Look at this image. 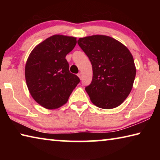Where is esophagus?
<instances>
[{
    "label": "esophagus",
    "instance_id": "34e87169",
    "mask_svg": "<svg viewBox=\"0 0 160 160\" xmlns=\"http://www.w3.org/2000/svg\"><path fill=\"white\" fill-rule=\"evenodd\" d=\"M78 76L79 77L80 79H82V73H81V72H79V73L78 74Z\"/></svg>",
    "mask_w": 160,
    "mask_h": 160
}]
</instances>
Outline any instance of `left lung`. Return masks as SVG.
Returning a JSON list of instances; mask_svg holds the SVG:
<instances>
[{"label": "left lung", "instance_id": "1", "mask_svg": "<svg viewBox=\"0 0 160 160\" xmlns=\"http://www.w3.org/2000/svg\"><path fill=\"white\" fill-rule=\"evenodd\" d=\"M78 44L92 66V80L85 88L91 102L101 109L118 107L131 92L136 74L128 48L106 35L80 38Z\"/></svg>", "mask_w": 160, "mask_h": 160}]
</instances>
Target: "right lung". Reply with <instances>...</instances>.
<instances>
[{
	"label": "right lung",
	"mask_w": 160,
	"mask_h": 160,
	"mask_svg": "<svg viewBox=\"0 0 160 160\" xmlns=\"http://www.w3.org/2000/svg\"><path fill=\"white\" fill-rule=\"evenodd\" d=\"M76 37L55 34L34 48L25 65V80L31 96L47 109L64 105L80 79L69 71L66 56Z\"/></svg>",
	"instance_id": "add662e5"
}]
</instances>
